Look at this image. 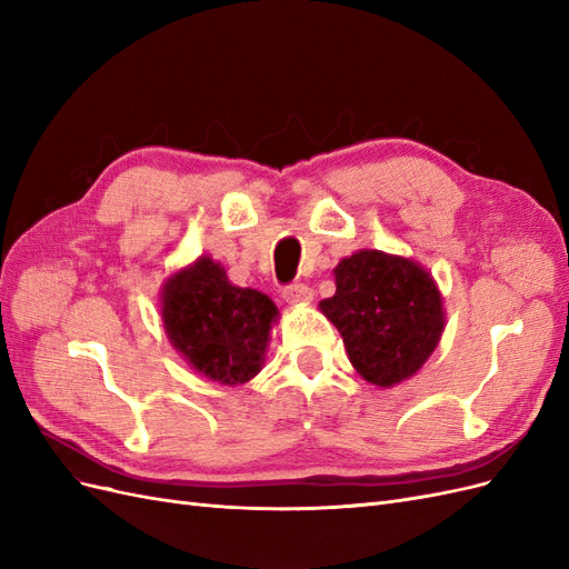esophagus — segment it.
Instances as JSON below:
<instances>
[{"instance_id": "obj_1", "label": "esophagus", "mask_w": 569, "mask_h": 569, "mask_svg": "<svg viewBox=\"0 0 569 569\" xmlns=\"http://www.w3.org/2000/svg\"><path fill=\"white\" fill-rule=\"evenodd\" d=\"M282 297L287 303H308L312 301V289L303 282H291L282 289Z\"/></svg>"}]
</instances>
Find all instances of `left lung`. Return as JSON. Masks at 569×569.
I'll return each mask as SVG.
<instances>
[{
    "label": "left lung",
    "instance_id": "left-lung-1",
    "mask_svg": "<svg viewBox=\"0 0 569 569\" xmlns=\"http://www.w3.org/2000/svg\"><path fill=\"white\" fill-rule=\"evenodd\" d=\"M337 293L320 310L339 329L358 375L390 388L436 350L445 316L440 291L428 272L409 259L362 249L337 270Z\"/></svg>",
    "mask_w": 569,
    "mask_h": 569
}]
</instances>
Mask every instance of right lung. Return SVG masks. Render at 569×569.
I'll return each mask as SVG.
<instances>
[{
  "label": "right lung",
  "mask_w": 569,
  "mask_h": 569,
  "mask_svg": "<svg viewBox=\"0 0 569 569\" xmlns=\"http://www.w3.org/2000/svg\"><path fill=\"white\" fill-rule=\"evenodd\" d=\"M278 308L266 293L228 282L226 270L202 257L173 276L162 293L167 337L211 381L238 386L261 369Z\"/></svg>",
  "instance_id": "1"
}]
</instances>
